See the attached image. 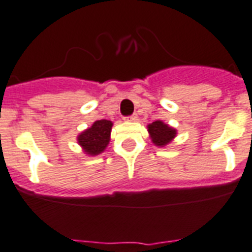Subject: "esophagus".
<instances>
[{
  "instance_id": "obj_1",
  "label": "esophagus",
  "mask_w": 252,
  "mask_h": 252,
  "mask_svg": "<svg viewBox=\"0 0 252 252\" xmlns=\"http://www.w3.org/2000/svg\"><path fill=\"white\" fill-rule=\"evenodd\" d=\"M126 121H128V122H134V121H137V114H133V115H130V117H126Z\"/></svg>"
}]
</instances>
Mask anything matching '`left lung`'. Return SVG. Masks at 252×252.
Returning a JSON list of instances; mask_svg holds the SVG:
<instances>
[{
    "mask_svg": "<svg viewBox=\"0 0 252 252\" xmlns=\"http://www.w3.org/2000/svg\"><path fill=\"white\" fill-rule=\"evenodd\" d=\"M148 131L150 134L152 142L157 147H165L176 135V129L171 128L161 121H155L148 126Z\"/></svg>",
    "mask_w": 252,
    "mask_h": 252,
    "instance_id": "1",
    "label": "left lung"
}]
</instances>
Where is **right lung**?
<instances>
[{"instance_id": "obj_1", "label": "right lung", "mask_w": 252, "mask_h": 252, "mask_svg": "<svg viewBox=\"0 0 252 252\" xmlns=\"http://www.w3.org/2000/svg\"><path fill=\"white\" fill-rule=\"evenodd\" d=\"M113 123L110 121L100 119L94 122L91 128L86 129L78 135V144L88 155H98L104 152L110 140V131Z\"/></svg>"}]
</instances>
